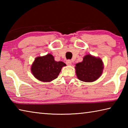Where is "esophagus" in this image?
Instances as JSON below:
<instances>
[{
  "label": "esophagus",
  "mask_w": 128,
  "mask_h": 128,
  "mask_svg": "<svg viewBox=\"0 0 128 128\" xmlns=\"http://www.w3.org/2000/svg\"><path fill=\"white\" fill-rule=\"evenodd\" d=\"M66 64L67 65H71L72 64V61L70 60H67L66 61Z\"/></svg>",
  "instance_id": "1"
}]
</instances>
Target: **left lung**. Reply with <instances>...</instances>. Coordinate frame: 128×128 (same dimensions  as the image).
<instances>
[{
    "mask_svg": "<svg viewBox=\"0 0 128 128\" xmlns=\"http://www.w3.org/2000/svg\"><path fill=\"white\" fill-rule=\"evenodd\" d=\"M76 66L77 76L82 81H94L100 76L103 72L102 60L89 54L86 55L83 61L76 64Z\"/></svg>",
    "mask_w": 128,
    "mask_h": 128,
    "instance_id": "1",
    "label": "left lung"
}]
</instances>
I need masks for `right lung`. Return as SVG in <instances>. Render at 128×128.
<instances>
[{
    "label": "right lung",
    "instance_id": "add662e5",
    "mask_svg": "<svg viewBox=\"0 0 128 128\" xmlns=\"http://www.w3.org/2000/svg\"><path fill=\"white\" fill-rule=\"evenodd\" d=\"M62 62H56L51 54L42 57H37L32 66V72L36 78L43 82H50L56 78L62 66H66Z\"/></svg>",
    "mask_w": 128,
    "mask_h": 128
}]
</instances>
